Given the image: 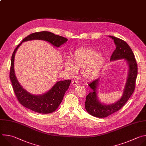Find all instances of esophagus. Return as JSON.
Segmentation results:
<instances>
[{
  "mask_svg": "<svg viewBox=\"0 0 146 146\" xmlns=\"http://www.w3.org/2000/svg\"><path fill=\"white\" fill-rule=\"evenodd\" d=\"M72 85L73 86H77L78 85V84L77 81H73L72 82Z\"/></svg>",
  "mask_w": 146,
  "mask_h": 146,
  "instance_id": "esophagus-1",
  "label": "esophagus"
}]
</instances>
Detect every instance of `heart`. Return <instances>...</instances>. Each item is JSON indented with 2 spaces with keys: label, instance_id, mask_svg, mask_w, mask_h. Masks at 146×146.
Returning <instances> with one entry per match:
<instances>
[{
  "label": "heart",
  "instance_id": "heart-1",
  "mask_svg": "<svg viewBox=\"0 0 146 146\" xmlns=\"http://www.w3.org/2000/svg\"><path fill=\"white\" fill-rule=\"evenodd\" d=\"M72 59L65 61L66 71L74 74L77 69H81L82 77L86 80H93L100 73L105 63L104 57L90 48L76 50L71 55Z\"/></svg>",
  "mask_w": 146,
  "mask_h": 146
}]
</instances>
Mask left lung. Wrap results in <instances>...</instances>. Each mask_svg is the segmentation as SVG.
<instances>
[{
  "label": "left lung",
  "mask_w": 146,
  "mask_h": 146,
  "mask_svg": "<svg viewBox=\"0 0 146 146\" xmlns=\"http://www.w3.org/2000/svg\"><path fill=\"white\" fill-rule=\"evenodd\" d=\"M109 37L114 40L115 49L111 56L110 60L125 59L129 66L128 78L122 97L115 103L111 105L101 103L97 97V87L99 79L94 80L88 84L92 91L86 96L85 108L87 112L98 118L106 117L121 109L127 103L135 88L137 75V65L133 52L125 41L112 36Z\"/></svg>",
  "instance_id": "1"
}]
</instances>
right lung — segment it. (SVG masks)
<instances>
[{
  "label": "right lung",
  "mask_w": 146,
  "mask_h": 146,
  "mask_svg": "<svg viewBox=\"0 0 146 146\" xmlns=\"http://www.w3.org/2000/svg\"><path fill=\"white\" fill-rule=\"evenodd\" d=\"M32 40L47 41L54 46L59 47L68 40L66 38L56 35L51 32L43 31L35 32L24 38L14 50L11 60L10 78L15 96L23 106L35 112L48 114L55 111L63 99L66 91L69 88L71 80H67L57 81L56 84L46 93L40 95H34L27 91L20 85L15 74L14 62L15 52L23 42Z\"/></svg>",
  "instance_id": "1"
}]
</instances>
